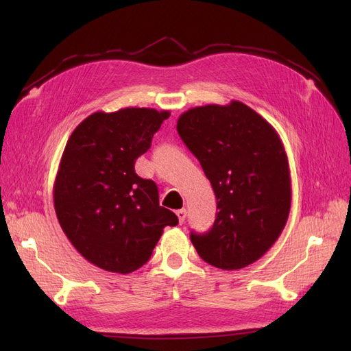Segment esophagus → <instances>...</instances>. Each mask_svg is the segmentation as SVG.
I'll return each instance as SVG.
<instances>
[{
  "label": "esophagus",
  "instance_id": "obj_1",
  "mask_svg": "<svg viewBox=\"0 0 351 351\" xmlns=\"http://www.w3.org/2000/svg\"><path fill=\"white\" fill-rule=\"evenodd\" d=\"M176 214H177V217H178V222H180V224H183L184 219H186V215H187L186 209H178V210L176 212Z\"/></svg>",
  "mask_w": 351,
  "mask_h": 351
}]
</instances>
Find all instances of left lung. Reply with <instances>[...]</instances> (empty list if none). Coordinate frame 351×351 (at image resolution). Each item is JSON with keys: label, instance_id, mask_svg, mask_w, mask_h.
Masks as SVG:
<instances>
[{"label": "left lung", "instance_id": "left-lung-1", "mask_svg": "<svg viewBox=\"0 0 351 351\" xmlns=\"http://www.w3.org/2000/svg\"><path fill=\"white\" fill-rule=\"evenodd\" d=\"M177 132L204 168L217 196V218L205 234H190L199 256L232 271L267 253L291 206V178L274 127L247 105L231 101L190 108Z\"/></svg>", "mask_w": 351, "mask_h": 351}]
</instances>
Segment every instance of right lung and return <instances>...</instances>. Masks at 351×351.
Wrapping results in <instances>:
<instances>
[{
    "label": "right lung",
    "instance_id": "right-lung-1",
    "mask_svg": "<svg viewBox=\"0 0 351 351\" xmlns=\"http://www.w3.org/2000/svg\"><path fill=\"white\" fill-rule=\"evenodd\" d=\"M169 111L121 108L86 117L69 137L54 183L60 226L82 256L108 272L130 274L149 261L178 218L159 206L158 187L134 171Z\"/></svg>",
    "mask_w": 351,
    "mask_h": 351
}]
</instances>
